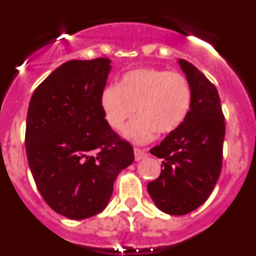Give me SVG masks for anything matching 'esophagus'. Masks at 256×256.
<instances>
[{
    "mask_svg": "<svg viewBox=\"0 0 256 256\" xmlns=\"http://www.w3.org/2000/svg\"><path fill=\"white\" fill-rule=\"evenodd\" d=\"M148 156V152L144 150H142V148H134V159L136 160H141L144 159V158H146Z\"/></svg>",
    "mask_w": 256,
    "mask_h": 256,
    "instance_id": "34e87169",
    "label": "esophagus"
}]
</instances>
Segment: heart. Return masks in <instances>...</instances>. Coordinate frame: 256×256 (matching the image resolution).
I'll use <instances>...</instances> for the list:
<instances>
[{"instance_id": "obj_1", "label": "heart", "mask_w": 256, "mask_h": 256, "mask_svg": "<svg viewBox=\"0 0 256 256\" xmlns=\"http://www.w3.org/2000/svg\"><path fill=\"white\" fill-rule=\"evenodd\" d=\"M191 102V86L186 76L152 68L132 70L118 87H106L101 94L104 115L114 130H122L134 110L138 114L124 130L137 144L151 141L156 132L169 134L180 128Z\"/></svg>"}]
</instances>
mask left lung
<instances>
[{
  "label": "left lung",
  "mask_w": 256,
  "mask_h": 256,
  "mask_svg": "<svg viewBox=\"0 0 256 256\" xmlns=\"http://www.w3.org/2000/svg\"><path fill=\"white\" fill-rule=\"evenodd\" d=\"M180 64L191 86V108L180 128L150 150L162 162L148 184L156 206L170 216L188 214L209 198L220 176L226 134L216 86L188 61Z\"/></svg>",
  "instance_id": "left-lung-1"
}]
</instances>
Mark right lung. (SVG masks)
I'll return each instance as SVG.
<instances>
[{
	"label": "right lung",
	"mask_w": 256,
	"mask_h": 256,
	"mask_svg": "<svg viewBox=\"0 0 256 256\" xmlns=\"http://www.w3.org/2000/svg\"><path fill=\"white\" fill-rule=\"evenodd\" d=\"M110 60H70L36 88L26 114V159L48 206L70 219L102 212L118 174L134 160L132 144L101 108Z\"/></svg>",
	"instance_id": "obj_1"
}]
</instances>
